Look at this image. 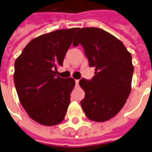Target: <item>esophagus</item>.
Returning <instances> with one entry per match:
<instances>
[{
    "mask_svg": "<svg viewBox=\"0 0 152 152\" xmlns=\"http://www.w3.org/2000/svg\"><path fill=\"white\" fill-rule=\"evenodd\" d=\"M75 81H76V86H78V84H79V80H75Z\"/></svg>",
    "mask_w": 152,
    "mask_h": 152,
    "instance_id": "34e87169",
    "label": "esophagus"
}]
</instances>
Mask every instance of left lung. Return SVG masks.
I'll use <instances>...</instances> for the list:
<instances>
[{"instance_id": "1", "label": "left lung", "mask_w": 152, "mask_h": 152, "mask_svg": "<svg viewBox=\"0 0 152 152\" xmlns=\"http://www.w3.org/2000/svg\"><path fill=\"white\" fill-rule=\"evenodd\" d=\"M79 44L89 66L95 67V76L91 80L82 78L79 81L85 92L81 107L92 121H107L122 109L130 93L132 57L120 40L103 29L79 28L73 45Z\"/></svg>"}]
</instances>
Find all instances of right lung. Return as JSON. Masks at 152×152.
I'll use <instances>...</instances> for the list:
<instances>
[{
  "mask_svg": "<svg viewBox=\"0 0 152 152\" xmlns=\"http://www.w3.org/2000/svg\"><path fill=\"white\" fill-rule=\"evenodd\" d=\"M78 28L60 29L31 40L15 61L14 83L22 106L40 124L62 122L75 86L73 78L56 76Z\"/></svg>",
  "mask_w": 152,
  "mask_h": 152,
  "instance_id": "right-lung-1",
  "label": "right lung"
}]
</instances>
